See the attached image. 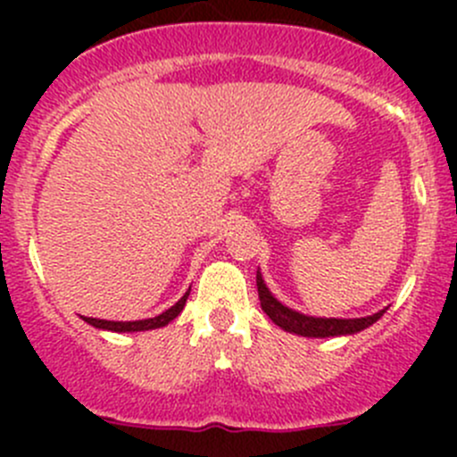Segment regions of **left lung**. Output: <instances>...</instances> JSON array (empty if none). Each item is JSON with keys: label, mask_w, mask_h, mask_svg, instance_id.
<instances>
[{"label": "left lung", "mask_w": 457, "mask_h": 457, "mask_svg": "<svg viewBox=\"0 0 457 457\" xmlns=\"http://www.w3.org/2000/svg\"><path fill=\"white\" fill-rule=\"evenodd\" d=\"M256 287H258V301H261L262 312L271 318L274 325L280 329L292 331L298 336H310V338H327V336H345V334H356V331L367 329L373 325L385 312L367 316V318H314L298 314V312L289 310L283 303L276 301L270 294V289L262 283L261 271H256Z\"/></svg>", "instance_id": "left-lung-1"}]
</instances>
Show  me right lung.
I'll use <instances>...</instances> for the list:
<instances>
[{"label": "right lung", "instance_id": "1", "mask_svg": "<svg viewBox=\"0 0 457 457\" xmlns=\"http://www.w3.org/2000/svg\"><path fill=\"white\" fill-rule=\"evenodd\" d=\"M187 296H190V292H186V296H183L181 301L177 303V305H172L170 310H165L163 314H159L154 318H147V320L114 322V320H99V318H84V320L90 322V325L96 327V329H108V331H147V329H156V327L168 325L170 320H174V318L181 314V310L186 307Z\"/></svg>", "mask_w": 457, "mask_h": 457}]
</instances>
